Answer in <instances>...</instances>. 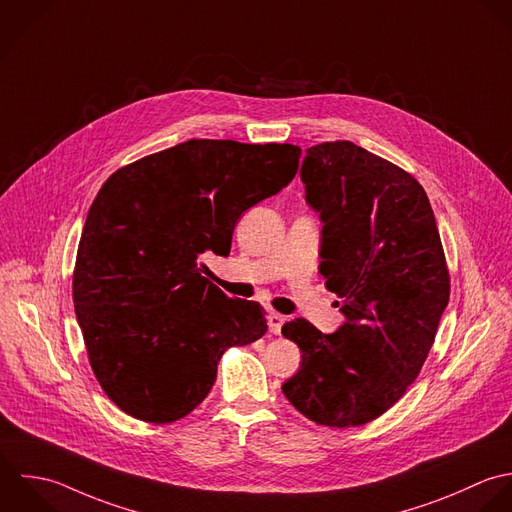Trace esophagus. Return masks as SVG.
Wrapping results in <instances>:
<instances>
[{
  "instance_id": "34e87169",
  "label": "esophagus",
  "mask_w": 512,
  "mask_h": 512,
  "mask_svg": "<svg viewBox=\"0 0 512 512\" xmlns=\"http://www.w3.org/2000/svg\"><path fill=\"white\" fill-rule=\"evenodd\" d=\"M284 322H286V318H284L282 314H276V312H272V314L268 316V328H270V332L278 336V334L282 332V326H284Z\"/></svg>"
}]
</instances>
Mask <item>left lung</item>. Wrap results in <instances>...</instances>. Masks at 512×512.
Instances as JSON below:
<instances>
[{
	"label": "left lung",
	"instance_id": "obj_1",
	"mask_svg": "<svg viewBox=\"0 0 512 512\" xmlns=\"http://www.w3.org/2000/svg\"><path fill=\"white\" fill-rule=\"evenodd\" d=\"M306 153V200L324 222L320 274L347 322L336 334L304 318L284 324L302 365L282 391L318 425L357 427L417 379L451 280L433 208L409 172L351 141Z\"/></svg>",
	"mask_w": 512,
	"mask_h": 512
}]
</instances>
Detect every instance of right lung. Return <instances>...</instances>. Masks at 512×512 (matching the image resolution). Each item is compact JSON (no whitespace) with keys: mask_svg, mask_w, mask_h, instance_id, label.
I'll list each match as a JSON object with an SVG mask.
<instances>
[{"mask_svg":"<svg viewBox=\"0 0 512 512\" xmlns=\"http://www.w3.org/2000/svg\"><path fill=\"white\" fill-rule=\"evenodd\" d=\"M296 145L190 139L113 172L79 240L73 304L91 369L127 415L163 425L216 381L222 353L260 340V304L204 278V252H230L244 210L298 172Z\"/></svg>","mask_w":512,"mask_h":512,"instance_id":"1","label":"right lung"}]
</instances>
